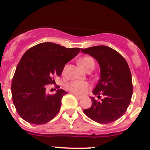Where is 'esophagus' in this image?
<instances>
[{
  "instance_id": "obj_1",
  "label": "esophagus",
  "mask_w": 150,
  "mask_h": 150,
  "mask_svg": "<svg viewBox=\"0 0 150 150\" xmlns=\"http://www.w3.org/2000/svg\"><path fill=\"white\" fill-rule=\"evenodd\" d=\"M74 96H75V97H76L78 99H82V96H79V95H78V94H75V93H74Z\"/></svg>"
}]
</instances>
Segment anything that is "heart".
Masks as SVG:
<instances>
[{
  "mask_svg": "<svg viewBox=\"0 0 150 150\" xmlns=\"http://www.w3.org/2000/svg\"><path fill=\"white\" fill-rule=\"evenodd\" d=\"M79 64L86 69V71L88 70L91 68H94L95 62L93 59L90 56H85L82 57L78 62ZM66 88L71 91L72 93L78 95L85 94L90 88V85L86 81H72L66 84Z\"/></svg>",
  "mask_w": 150,
  "mask_h": 150,
  "instance_id": "b5f03b06",
  "label": "heart"
}]
</instances>
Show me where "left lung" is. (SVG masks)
I'll return each mask as SVG.
<instances>
[{"label":"left lung","mask_w":150,"mask_h":150,"mask_svg":"<svg viewBox=\"0 0 150 150\" xmlns=\"http://www.w3.org/2000/svg\"><path fill=\"white\" fill-rule=\"evenodd\" d=\"M81 51L96 59L101 75L93 93L103 96L102 100L91 98L92 105L83 112L93 121L102 124L112 122L123 115L131 103L133 94L132 77L126 60L108 46H96L82 48Z\"/></svg>","instance_id":"8db88e82"}]
</instances>
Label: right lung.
Listing matches in <instances>:
<instances>
[{
	"label": "right lung",
	"instance_id": "obj_1",
	"mask_svg": "<svg viewBox=\"0 0 150 150\" xmlns=\"http://www.w3.org/2000/svg\"><path fill=\"white\" fill-rule=\"evenodd\" d=\"M80 51V48H68L46 42L32 47L24 54L11 88L15 108L23 120L41 125L57 115L62 99L68 93L58 89L55 94L46 95V85L55 83V76L62 75L65 64Z\"/></svg>",
	"mask_w": 150,
	"mask_h": 150
}]
</instances>
